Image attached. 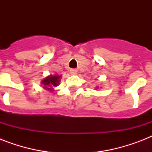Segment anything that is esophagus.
Masks as SVG:
<instances>
[{
    "label": "esophagus",
    "instance_id": "obj_1",
    "mask_svg": "<svg viewBox=\"0 0 152 152\" xmlns=\"http://www.w3.org/2000/svg\"><path fill=\"white\" fill-rule=\"evenodd\" d=\"M77 72H78L77 69H70V73H71L72 75H76V74H77Z\"/></svg>",
    "mask_w": 152,
    "mask_h": 152
}]
</instances>
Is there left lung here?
Here are the masks:
<instances>
[{"label":"left lung","mask_w":152,"mask_h":152,"mask_svg":"<svg viewBox=\"0 0 152 152\" xmlns=\"http://www.w3.org/2000/svg\"><path fill=\"white\" fill-rule=\"evenodd\" d=\"M98 88V87H97V88Z\"/></svg>","instance_id":"8db88e82"}]
</instances>
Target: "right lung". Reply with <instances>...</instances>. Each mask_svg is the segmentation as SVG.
<instances>
[{
	"instance_id": "1",
	"label": "right lung",
	"mask_w": 152,
	"mask_h": 152,
	"mask_svg": "<svg viewBox=\"0 0 152 152\" xmlns=\"http://www.w3.org/2000/svg\"><path fill=\"white\" fill-rule=\"evenodd\" d=\"M61 76L54 74V75H50L46 76L43 80H42L41 84L42 85V88L49 91H53V88L59 85L60 81H61Z\"/></svg>"
}]
</instances>
